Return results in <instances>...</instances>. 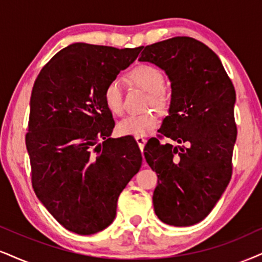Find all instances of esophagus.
Returning <instances> with one entry per match:
<instances>
[{
	"mask_svg": "<svg viewBox=\"0 0 262 262\" xmlns=\"http://www.w3.org/2000/svg\"><path fill=\"white\" fill-rule=\"evenodd\" d=\"M135 140H137L139 147H140V150H141V151L144 150L145 144H146V139H145L144 137H137V138H135Z\"/></svg>",
	"mask_w": 262,
	"mask_h": 262,
	"instance_id": "obj_1",
	"label": "esophagus"
}]
</instances>
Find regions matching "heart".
<instances>
[{
    "mask_svg": "<svg viewBox=\"0 0 262 262\" xmlns=\"http://www.w3.org/2000/svg\"><path fill=\"white\" fill-rule=\"evenodd\" d=\"M128 81L135 87L148 93L146 107L152 106L158 114L167 115L170 110V100L163 92L165 77L160 69L152 65H139L127 74ZM102 99L107 110L116 116L123 114V92L118 79H111L105 85ZM158 123V116L155 111H146L137 116H129L117 124V133L120 135L144 137L154 130Z\"/></svg>",
    "mask_w": 262,
    "mask_h": 262,
    "instance_id": "heart-1",
    "label": "heart"
}]
</instances>
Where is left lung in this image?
Segmentation results:
<instances>
[{"label":"left lung","instance_id":"8db88e82","mask_svg":"<svg viewBox=\"0 0 262 262\" xmlns=\"http://www.w3.org/2000/svg\"><path fill=\"white\" fill-rule=\"evenodd\" d=\"M139 60L160 66L171 82L169 116L144 148L158 178L155 213L164 224L191 226L208 216L232 177L236 92L219 57L192 37L146 46ZM164 137L178 145L161 144Z\"/></svg>","mask_w":262,"mask_h":262}]
</instances>
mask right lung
Masks as SVG:
<instances>
[{
	"label": "right lung",
	"mask_w": 262,
	"mask_h": 262,
	"mask_svg": "<svg viewBox=\"0 0 262 262\" xmlns=\"http://www.w3.org/2000/svg\"><path fill=\"white\" fill-rule=\"evenodd\" d=\"M141 47L74 43L42 68L25 135L36 196L66 230L93 234L116 216L121 192L141 167L132 138L112 139L102 92Z\"/></svg>",
	"instance_id": "add662e5"
}]
</instances>
